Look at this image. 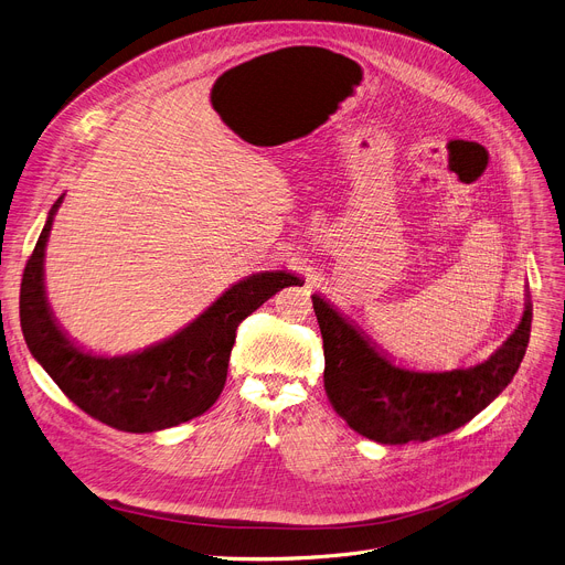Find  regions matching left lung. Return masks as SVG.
I'll list each match as a JSON object with an SVG mask.
<instances>
[{
  "label": "left lung",
  "mask_w": 565,
  "mask_h": 565,
  "mask_svg": "<svg viewBox=\"0 0 565 565\" xmlns=\"http://www.w3.org/2000/svg\"><path fill=\"white\" fill-rule=\"evenodd\" d=\"M323 338V387L335 413L381 445L426 443L479 415L513 381L532 333V301L509 340L488 360L451 372L394 364L362 330L312 294Z\"/></svg>",
  "instance_id": "8db88e82"
}]
</instances>
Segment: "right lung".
Returning a JSON list of instances; mask_svg holds the SVG:
<instances>
[{
  "label": "right lung",
  "instance_id": "1",
  "mask_svg": "<svg viewBox=\"0 0 565 565\" xmlns=\"http://www.w3.org/2000/svg\"><path fill=\"white\" fill-rule=\"evenodd\" d=\"M63 195L26 259L20 285V326L31 355L68 399L93 419L127 434H152L203 415L225 385L237 326L264 301L303 280L287 271L253 274L169 340L127 355H95L56 323L45 296V246Z\"/></svg>",
  "mask_w": 565,
  "mask_h": 565
}]
</instances>
